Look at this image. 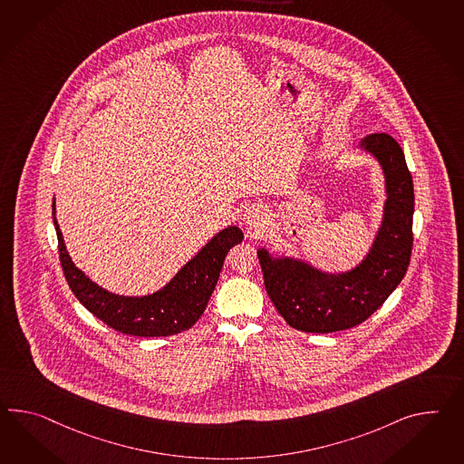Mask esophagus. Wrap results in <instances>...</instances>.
I'll return each mask as SVG.
<instances>
[{"instance_id":"esophagus-1","label":"esophagus","mask_w":464,"mask_h":464,"mask_svg":"<svg viewBox=\"0 0 464 464\" xmlns=\"http://www.w3.org/2000/svg\"><path fill=\"white\" fill-rule=\"evenodd\" d=\"M242 224L249 234H261L267 226V214L261 205L252 203L242 214Z\"/></svg>"}]
</instances>
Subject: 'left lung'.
<instances>
[{"instance_id": "obj_1", "label": "left lung", "mask_w": 464, "mask_h": 464, "mask_svg": "<svg viewBox=\"0 0 464 464\" xmlns=\"http://www.w3.org/2000/svg\"><path fill=\"white\" fill-rule=\"evenodd\" d=\"M360 150L373 156L385 179L381 227L365 259L344 273H326L295 257L257 250L266 291L285 323L299 332L333 333L367 320L404 279L412 252L414 185L404 151L392 136L375 132Z\"/></svg>"}]
</instances>
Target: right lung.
Wrapping results in <instances>:
<instances>
[{
	"label": "right lung",
	"mask_w": 464,
	"mask_h": 464,
	"mask_svg": "<svg viewBox=\"0 0 464 464\" xmlns=\"http://www.w3.org/2000/svg\"><path fill=\"white\" fill-rule=\"evenodd\" d=\"M52 214L59 238L60 264L72 293L107 326L124 334L146 338L177 334L197 323L214 293L227 252L244 238L238 227H227L153 295L121 296L95 285L73 264L55 218V198Z\"/></svg>",
	"instance_id": "1"
}]
</instances>
